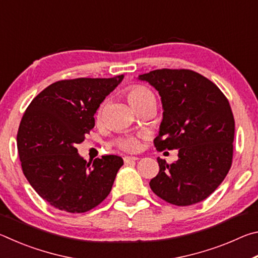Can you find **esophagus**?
I'll return each mask as SVG.
<instances>
[{"instance_id":"34e87169","label":"esophagus","mask_w":258,"mask_h":258,"mask_svg":"<svg viewBox=\"0 0 258 258\" xmlns=\"http://www.w3.org/2000/svg\"><path fill=\"white\" fill-rule=\"evenodd\" d=\"M138 159H139L138 157H134V156H125L124 157V163L130 164V163H133V161H137Z\"/></svg>"}]
</instances>
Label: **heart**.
<instances>
[{"instance_id": "1", "label": "heart", "mask_w": 258, "mask_h": 258, "mask_svg": "<svg viewBox=\"0 0 258 258\" xmlns=\"http://www.w3.org/2000/svg\"><path fill=\"white\" fill-rule=\"evenodd\" d=\"M152 97H154V94L151 93V91L141 85H135V86L130 87L127 91V99H128V102L132 104V107L138 106V104L146 101L147 99L152 98ZM117 145H118L120 149H123L125 151L134 152L139 150L140 141L139 139L135 137H125V138L119 139L118 142H117Z\"/></svg>"}]
</instances>
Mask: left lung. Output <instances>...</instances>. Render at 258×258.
<instances>
[{
	"label": "left lung",
	"instance_id": "1",
	"mask_svg": "<svg viewBox=\"0 0 258 258\" xmlns=\"http://www.w3.org/2000/svg\"><path fill=\"white\" fill-rule=\"evenodd\" d=\"M138 80L155 87L163 104L156 148L178 149L173 164L157 158L159 173L149 183L151 190L176 206L203 202L232 164L234 118L228 99L213 82L187 69H157Z\"/></svg>",
	"mask_w": 258,
	"mask_h": 258
}]
</instances>
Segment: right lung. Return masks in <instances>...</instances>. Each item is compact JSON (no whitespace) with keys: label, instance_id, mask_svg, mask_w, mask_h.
Segmentation results:
<instances>
[{"label":"right lung","instance_id":"obj_1","mask_svg":"<svg viewBox=\"0 0 258 258\" xmlns=\"http://www.w3.org/2000/svg\"><path fill=\"white\" fill-rule=\"evenodd\" d=\"M123 78L55 82L26 109L17 134L21 167L29 184L51 206L84 213L110 194L123 158L104 155L91 163L80 156L76 145L94 127V113Z\"/></svg>","mask_w":258,"mask_h":258}]
</instances>
